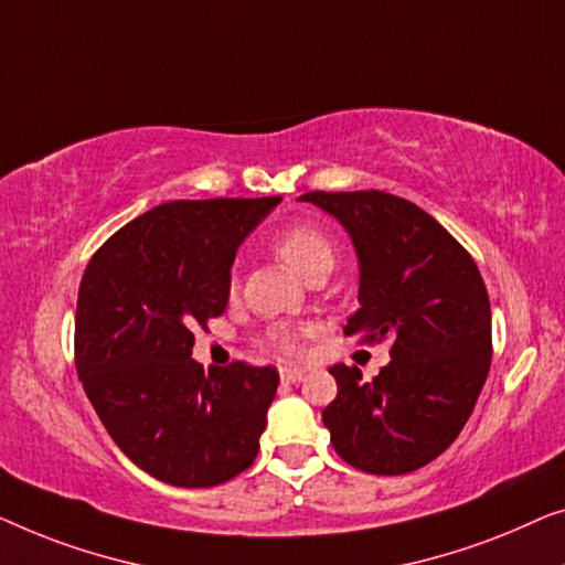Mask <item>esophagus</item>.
<instances>
[{"label": "esophagus", "instance_id": "1", "mask_svg": "<svg viewBox=\"0 0 565 565\" xmlns=\"http://www.w3.org/2000/svg\"><path fill=\"white\" fill-rule=\"evenodd\" d=\"M279 373H281L284 384H294V381H299L301 376H305V371H301L299 365H279Z\"/></svg>", "mask_w": 565, "mask_h": 565}]
</instances>
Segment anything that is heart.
<instances>
[{
  "mask_svg": "<svg viewBox=\"0 0 565 565\" xmlns=\"http://www.w3.org/2000/svg\"><path fill=\"white\" fill-rule=\"evenodd\" d=\"M274 250L286 266L291 268L294 274L307 276L309 271H315L317 266L330 264L332 266V243L330 237L322 233L320 227L312 225V222H297V225H289L281 230L274 241ZM268 340L279 348L284 353H297L299 351V340L291 330L286 328H276L271 330Z\"/></svg>",
  "mask_w": 565,
  "mask_h": 565,
  "instance_id": "1",
  "label": "heart"
}]
</instances>
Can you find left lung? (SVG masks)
<instances>
[{"mask_svg": "<svg viewBox=\"0 0 565 565\" xmlns=\"http://www.w3.org/2000/svg\"><path fill=\"white\" fill-rule=\"evenodd\" d=\"M343 222L361 264V309L345 335L392 340V361L363 381L332 365L338 396L322 409L332 448L365 473L402 476L448 450L491 365V307L479 266L417 204L386 192H307Z\"/></svg>", "mask_w": 565, "mask_h": 565, "instance_id": "8db88e82", "label": "left lung"}]
</instances>
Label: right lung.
Wrapping results in <instances>:
<instances>
[{
  "label": "right lung",
  "mask_w": 565,
  "mask_h": 565,
  "mask_svg": "<svg viewBox=\"0 0 565 565\" xmlns=\"http://www.w3.org/2000/svg\"><path fill=\"white\" fill-rule=\"evenodd\" d=\"M281 196L179 200L140 214L94 253L78 286L74 359L102 425L153 479L206 489L258 456L279 371H204L194 328L227 307L243 237Z\"/></svg>",
  "instance_id": "obj_1"
}]
</instances>
